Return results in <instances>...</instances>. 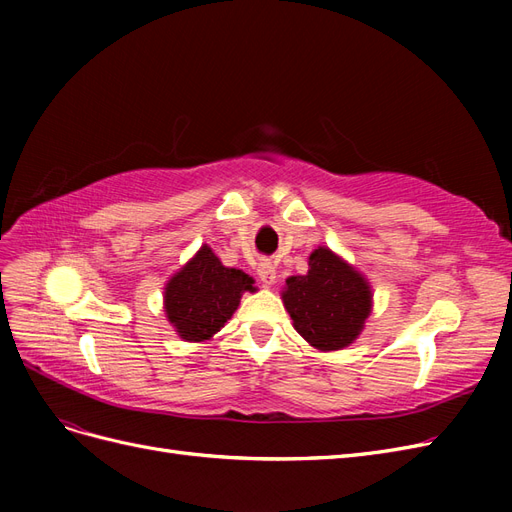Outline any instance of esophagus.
Instances as JSON below:
<instances>
[{
  "mask_svg": "<svg viewBox=\"0 0 512 512\" xmlns=\"http://www.w3.org/2000/svg\"><path fill=\"white\" fill-rule=\"evenodd\" d=\"M258 277H260V282L265 284V286H271L273 282H275V267L271 265L269 260H262V262H258Z\"/></svg>",
  "mask_w": 512,
  "mask_h": 512,
  "instance_id": "1",
  "label": "esophagus"
}]
</instances>
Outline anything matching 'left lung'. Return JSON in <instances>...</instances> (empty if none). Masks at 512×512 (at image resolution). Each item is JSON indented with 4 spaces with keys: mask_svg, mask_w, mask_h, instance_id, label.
Masks as SVG:
<instances>
[{
    "mask_svg": "<svg viewBox=\"0 0 512 512\" xmlns=\"http://www.w3.org/2000/svg\"><path fill=\"white\" fill-rule=\"evenodd\" d=\"M282 299L294 329L318 350L352 344L371 309L365 277L327 247L309 256L305 275L288 277Z\"/></svg>",
    "mask_w": 512,
    "mask_h": 512,
    "instance_id": "left-lung-1",
    "label": "left lung"
}]
</instances>
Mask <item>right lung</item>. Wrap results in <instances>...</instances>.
I'll list each match as a JSON object with an SVG mask.
<instances>
[{"label":"right lung","instance_id":"obj_1","mask_svg":"<svg viewBox=\"0 0 512 512\" xmlns=\"http://www.w3.org/2000/svg\"><path fill=\"white\" fill-rule=\"evenodd\" d=\"M254 280L239 269L224 267L203 245L164 290V309L181 339L203 342L218 333L239 307L241 294Z\"/></svg>","mask_w":512,"mask_h":512}]
</instances>
